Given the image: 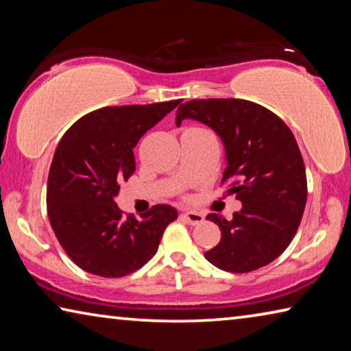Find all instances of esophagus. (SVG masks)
I'll return each instance as SVG.
<instances>
[{
    "label": "esophagus",
    "mask_w": 351,
    "mask_h": 351,
    "mask_svg": "<svg viewBox=\"0 0 351 351\" xmlns=\"http://www.w3.org/2000/svg\"><path fill=\"white\" fill-rule=\"evenodd\" d=\"M182 217L187 219L189 221V224H199V223H203L204 221V215L203 213H199V212H195V210H187V212H184L182 213Z\"/></svg>",
    "instance_id": "1"
}]
</instances>
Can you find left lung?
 <instances>
[{"label": "left lung", "mask_w": 351, "mask_h": 351, "mask_svg": "<svg viewBox=\"0 0 351 351\" xmlns=\"http://www.w3.org/2000/svg\"><path fill=\"white\" fill-rule=\"evenodd\" d=\"M195 119L209 125L226 148L221 184L241 201L232 219L209 213L221 240L204 257L217 268L245 274L269 265L293 241L306 204V171L295 138L280 117L243 99L189 100L176 125Z\"/></svg>", "instance_id": "obj_1"}]
</instances>
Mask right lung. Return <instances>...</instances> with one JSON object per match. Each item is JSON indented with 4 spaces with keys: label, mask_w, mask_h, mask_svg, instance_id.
<instances>
[{
    "label": "right lung",
    "mask_w": 351,
    "mask_h": 351,
    "mask_svg": "<svg viewBox=\"0 0 351 351\" xmlns=\"http://www.w3.org/2000/svg\"><path fill=\"white\" fill-rule=\"evenodd\" d=\"M180 102L105 106L80 117L58 142L47 176V217L83 271L106 278L138 271L178 218L175 207L156 204L136 219L119 209L116 197L136 170V144Z\"/></svg>",
    "instance_id": "obj_1"
}]
</instances>
